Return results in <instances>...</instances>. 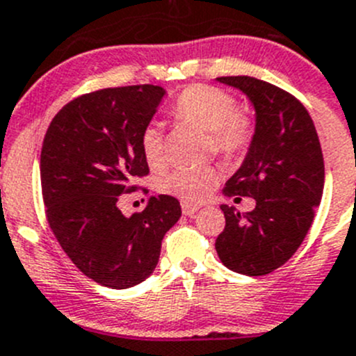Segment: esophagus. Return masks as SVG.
<instances>
[{
  "label": "esophagus",
  "instance_id": "34e87169",
  "mask_svg": "<svg viewBox=\"0 0 356 356\" xmlns=\"http://www.w3.org/2000/svg\"><path fill=\"white\" fill-rule=\"evenodd\" d=\"M181 211L185 216H193V214L199 211V206H193V204H186V202H181Z\"/></svg>",
  "mask_w": 356,
  "mask_h": 356
}]
</instances>
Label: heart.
<instances>
[{"mask_svg": "<svg viewBox=\"0 0 356 356\" xmlns=\"http://www.w3.org/2000/svg\"><path fill=\"white\" fill-rule=\"evenodd\" d=\"M173 114L179 121L209 133L213 150L225 159L241 156L252 140V122L238 112L237 100L227 91L207 84H193L183 90L175 102ZM140 147L150 168L163 166L164 136L159 126L150 122L143 128ZM218 179L220 175L211 166L177 170L161 179L159 188L181 202L200 204L213 193Z\"/></svg>", "mask_w": 356, "mask_h": 356, "instance_id": "b5f03b06", "label": "heart"}]
</instances>
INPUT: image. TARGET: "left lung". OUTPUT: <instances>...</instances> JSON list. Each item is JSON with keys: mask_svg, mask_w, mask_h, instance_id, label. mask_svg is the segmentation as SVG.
I'll return each mask as SVG.
<instances>
[{"mask_svg": "<svg viewBox=\"0 0 356 356\" xmlns=\"http://www.w3.org/2000/svg\"><path fill=\"white\" fill-rule=\"evenodd\" d=\"M218 81L254 105L251 147L223 193L252 197L256 207L241 214L221 204L225 228L214 248L227 268L261 277L289 261L312 227L325 178L322 149L308 111L286 90L251 76Z\"/></svg>", "mask_w": 356, "mask_h": 356, "instance_id": "obj_1", "label": "left lung"}]
</instances>
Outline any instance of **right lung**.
<instances>
[{"mask_svg":"<svg viewBox=\"0 0 356 356\" xmlns=\"http://www.w3.org/2000/svg\"><path fill=\"white\" fill-rule=\"evenodd\" d=\"M164 93L138 84L81 95L60 108L43 140L48 225L70 261L111 289H128L154 272L164 235L181 216L171 195L150 197L129 218L118 207L122 193L138 188L133 179L149 175L140 135Z\"/></svg>","mask_w":356,"mask_h":356,"instance_id":"obj_1","label":"right lung"}]
</instances>
